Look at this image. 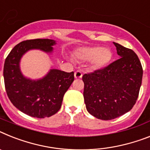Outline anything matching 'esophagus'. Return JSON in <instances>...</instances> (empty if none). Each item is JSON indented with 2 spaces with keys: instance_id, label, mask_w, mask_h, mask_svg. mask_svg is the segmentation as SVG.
I'll return each mask as SVG.
<instances>
[{
  "instance_id": "1",
  "label": "esophagus",
  "mask_w": 150,
  "mask_h": 150,
  "mask_svg": "<svg viewBox=\"0 0 150 150\" xmlns=\"http://www.w3.org/2000/svg\"><path fill=\"white\" fill-rule=\"evenodd\" d=\"M82 77V73L81 71H76L75 72V79H81Z\"/></svg>"
}]
</instances>
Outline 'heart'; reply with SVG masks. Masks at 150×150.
<instances>
[{
    "mask_svg": "<svg viewBox=\"0 0 150 150\" xmlns=\"http://www.w3.org/2000/svg\"><path fill=\"white\" fill-rule=\"evenodd\" d=\"M76 57L82 61H90L94 69H102L109 64L112 59L110 49L99 46L79 48L75 52Z\"/></svg>",
    "mask_w": 150,
    "mask_h": 150,
    "instance_id": "b5f03b06",
    "label": "heart"
}]
</instances>
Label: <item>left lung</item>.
<instances>
[{
  "label": "left lung",
  "mask_w": 150,
  "mask_h": 150,
  "mask_svg": "<svg viewBox=\"0 0 150 150\" xmlns=\"http://www.w3.org/2000/svg\"><path fill=\"white\" fill-rule=\"evenodd\" d=\"M114 44L120 59L82 76L87 110L104 120L131 110L139 96L143 78V68L137 54L117 42Z\"/></svg>",
  "instance_id": "1"
}]
</instances>
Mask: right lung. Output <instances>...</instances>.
Listing matches in <instances>:
<instances>
[{"label": "right lung", "mask_w": 150, "mask_h": 150, "mask_svg": "<svg viewBox=\"0 0 150 150\" xmlns=\"http://www.w3.org/2000/svg\"><path fill=\"white\" fill-rule=\"evenodd\" d=\"M56 41L50 39L25 40L17 44L6 58L4 66L5 89L11 103L33 117L44 118L56 114L61 108L65 93L74 81V72L50 69L41 79L31 80L21 71L23 55L30 50L51 53Z\"/></svg>", "instance_id": "right-lung-1"}]
</instances>
